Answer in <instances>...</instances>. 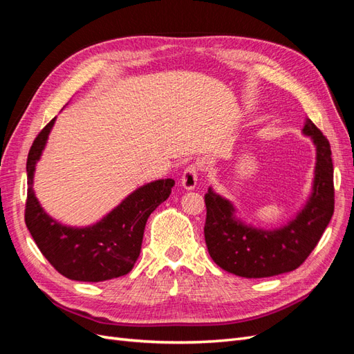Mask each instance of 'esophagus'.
Masks as SVG:
<instances>
[{
    "mask_svg": "<svg viewBox=\"0 0 354 354\" xmlns=\"http://www.w3.org/2000/svg\"><path fill=\"white\" fill-rule=\"evenodd\" d=\"M198 177H199L198 165L192 164L186 167V169L183 171V176H181V186H183L186 190L195 189L198 185Z\"/></svg>",
    "mask_w": 354,
    "mask_h": 354,
    "instance_id": "34e87169",
    "label": "esophagus"
}]
</instances>
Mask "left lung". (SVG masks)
<instances>
[{
    "mask_svg": "<svg viewBox=\"0 0 354 354\" xmlns=\"http://www.w3.org/2000/svg\"><path fill=\"white\" fill-rule=\"evenodd\" d=\"M303 133L316 146L313 190L304 208L281 229L263 230L246 226L234 216L232 202L214 194H205L207 248L223 270L242 277H270L295 270L301 266L334 214V165L330 146L322 131L306 120Z\"/></svg>",
    "mask_w": 354,
    "mask_h": 354,
    "instance_id": "8db88e82",
    "label": "left lung"
}]
</instances>
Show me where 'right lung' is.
I'll return each instance as SVG.
<instances>
[{"instance_id":"right-lung-1","label":"right lung","mask_w":354,"mask_h":354,"mask_svg":"<svg viewBox=\"0 0 354 354\" xmlns=\"http://www.w3.org/2000/svg\"><path fill=\"white\" fill-rule=\"evenodd\" d=\"M55 121L56 118H53L42 128L28 155L25 208L28 230L42 255L68 279L102 282L130 273L140 255L146 221L160 203L167 201L174 180H156L138 187L93 226H63L47 216L32 190L35 165Z\"/></svg>"}]
</instances>
